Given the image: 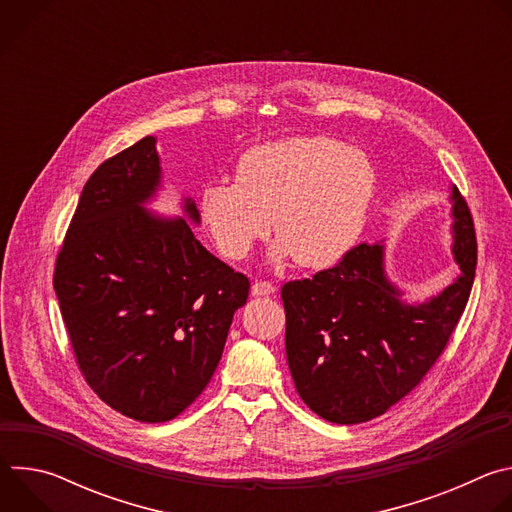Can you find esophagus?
<instances>
[{"instance_id":"1","label":"esophagus","mask_w":512,"mask_h":512,"mask_svg":"<svg viewBox=\"0 0 512 512\" xmlns=\"http://www.w3.org/2000/svg\"><path fill=\"white\" fill-rule=\"evenodd\" d=\"M275 294V285L267 283V281H255L251 285V296L255 298H263V296H273Z\"/></svg>"}]
</instances>
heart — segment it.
I'll list each match as a JSON object with an SVG mask.
<instances>
[{
    "mask_svg": "<svg viewBox=\"0 0 512 512\" xmlns=\"http://www.w3.org/2000/svg\"><path fill=\"white\" fill-rule=\"evenodd\" d=\"M377 190L369 156L330 137H289L253 145L235 182H210L198 210L216 249L241 261L267 237L271 259L304 269L336 265L358 241Z\"/></svg>",
    "mask_w": 512,
    "mask_h": 512,
    "instance_id": "heart-1",
    "label": "heart"
}]
</instances>
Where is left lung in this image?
I'll use <instances>...</instances> for the list:
<instances>
[{
	"label": "left lung",
	"instance_id": "obj_1",
	"mask_svg": "<svg viewBox=\"0 0 512 512\" xmlns=\"http://www.w3.org/2000/svg\"><path fill=\"white\" fill-rule=\"evenodd\" d=\"M452 255L460 273L440 294L407 300L387 273L385 241L362 243L312 279L281 287L285 354L302 401L322 419H375L409 395L446 348L476 273L474 223L456 186Z\"/></svg>",
	"mask_w": 512,
	"mask_h": 512
}]
</instances>
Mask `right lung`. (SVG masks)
<instances>
[{
    "mask_svg": "<svg viewBox=\"0 0 512 512\" xmlns=\"http://www.w3.org/2000/svg\"><path fill=\"white\" fill-rule=\"evenodd\" d=\"M158 139L103 162L83 188L54 271L77 362L115 411L145 423L180 415L210 383L249 279L194 237L200 212L148 208L164 190Z\"/></svg>",
    "mask_w": 512,
    "mask_h": 512,
    "instance_id": "add662e5",
    "label": "right lung"
}]
</instances>
